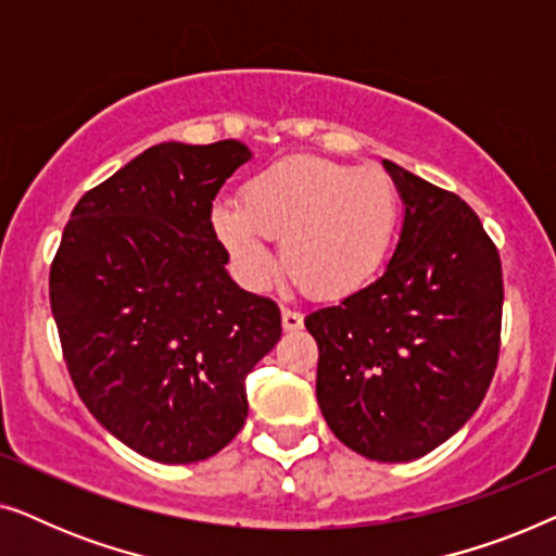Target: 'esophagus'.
I'll return each instance as SVG.
<instances>
[{"label":"esophagus","mask_w":556,"mask_h":556,"mask_svg":"<svg viewBox=\"0 0 556 556\" xmlns=\"http://www.w3.org/2000/svg\"><path fill=\"white\" fill-rule=\"evenodd\" d=\"M280 316H283V329H286V331H299V329H303V314H301V311L283 308V311H280Z\"/></svg>","instance_id":"34e87169"}]
</instances>
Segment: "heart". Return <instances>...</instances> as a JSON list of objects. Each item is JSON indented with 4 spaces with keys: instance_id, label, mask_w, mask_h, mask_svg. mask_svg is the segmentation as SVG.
<instances>
[{
    "instance_id": "heart-1",
    "label": "heart",
    "mask_w": 556,
    "mask_h": 556,
    "mask_svg": "<svg viewBox=\"0 0 556 556\" xmlns=\"http://www.w3.org/2000/svg\"><path fill=\"white\" fill-rule=\"evenodd\" d=\"M400 210V189L379 166L291 156L257 172L242 204L217 202L212 225L250 283H265L278 268L268 240H280L286 270L303 291L346 299L384 268Z\"/></svg>"
}]
</instances>
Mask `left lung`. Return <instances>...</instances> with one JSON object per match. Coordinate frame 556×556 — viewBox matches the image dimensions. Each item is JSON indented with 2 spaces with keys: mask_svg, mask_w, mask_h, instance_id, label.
<instances>
[{
  "mask_svg": "<svg viewBox=\"0 0 556 556\" xmlns=\"http://www.w3.org/2000/svg\"><path fill=\"white\" fill-rule=\"evenodd\" d=\"M405 202L382 278L306 316L316 397L333 435L364 458L435 451L481 405L498 364L504 278L481 219L458 194L387 162Z\"/></svg>",
  "mask_w": 556,
  "mask_h": 556,
  "instance_id": "left-lung-1",
  "label": "left lung"
}]
</instances>
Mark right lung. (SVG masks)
I'll return each mask as SVG.
<instances>
[{
	"label": "right lung",
	"mask_w": 556,
	"mask_h": 556,
	"mask_svg": "<svg viewBox=\"0 0 556 556\" xmlns=\"http://www.w3.org/2000/svg\"><path fill=\"white\" fill-rule=\"evenodd\" d=\"M253 156L166 141L80 197L50 268V306L90 415L131 451L197 463L248 417L245 377L280 339L276 301L227 276L219 187Z\"/></svg>",
	"instance_id": "right-lung-1"
}]
</instances>
